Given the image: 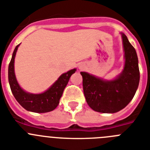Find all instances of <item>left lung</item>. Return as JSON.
Listing matches in <instances>:
<instances>
[{
	"label": "left lung",
	"mask_w": 150,
	"mask_h": 150,
	"mask_svg": "<svg viewBox=\"0 0 150 150\" xmlns=\"http://www.w3.org/2000/svg\"><path fill=\"white\" fill-rule=\"evenodd\" d=\"M125 52L124 69L112 80H104L86 72L83 76V92L87 104L93 110L114 113L126 107L134 96L140 81L138 59L128 38L122 34Z\"/></svg>",
	"instance_id": "1"
}]
</instances>
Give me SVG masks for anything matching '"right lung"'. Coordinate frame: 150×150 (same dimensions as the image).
<instances>
[{"mask_svg":"<svg viewBox=\"0 0 150 150\" xmlns=\"http://www.w3.org/2000/svg\"><path fill=\"white\" fill-rule=\"evenodd\" d=\"M19 44L16 46L8 68V79L12 93L22 107L34 112H47L52 111L59 104V100L70 77L76 69L62 74L49 89L41 94H30L24 91L18 85L14 72V59Z\"/></svg>","mask_w":150,"mask_h":150,"instance_id":"add662e5","label":"right lung"}]
</instances>
